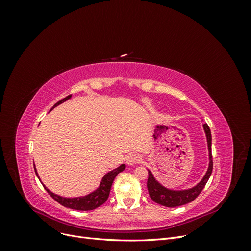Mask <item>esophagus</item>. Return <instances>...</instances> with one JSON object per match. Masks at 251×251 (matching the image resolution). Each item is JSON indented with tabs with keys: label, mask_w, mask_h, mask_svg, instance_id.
I'll return each mask as SVG.
<instances>
[{
	"label": "esophagus",
	"mask_w": 251,
	"mask_h": 251,
	"mask_svg": "<svg viewBox=\"0 0 251 251\" xmlns=\"http://www.w3.org/2000/svg\"><path fill=\"white\" fill-rule=\"evenodd\" d=\"M140 161H141V158L137 154H131V155H128L126 158V163L128 165H135V164L139 163Z\"/></svg>",
	"instance_id": "34e87169"
}]
</instances>
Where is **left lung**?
I'll return each mask as SVG.
<instances>
[{"mask_svg":"<svg viewBox=\"0 0 251 251\" xmlns=\"http://www.w3.org/2000/svg\"><path fill=\"white\" fill-rule=\"evenodd\" d=\"M203 130L206 136L207 149H208V168L203 178L194 185L193 187L185 188V189H172L165 187L159 182L150 170L149 171V179H148V189L151 199L154 202L163 205L166 207H176L181 206V205L187 204L194 201L199 194L202 192L205 184L210 177L212 172V157H211V133L208 126L205 124L203 125Z\"/></svg>","mask_w":251,"mask_h":251,"instance_id":"left-lung-1","label":"left lung"}]
</instances>
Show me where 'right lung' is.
Wrapping results in <instances>:
<instances>
[{
  "instance_id": "obj_1",
  "label": "right lung",
  "mask_w": 251,
  "mask_h": 251,
  "mask_svg": "<svg viewBox=\"0 0 251 251\" xmlns=\"http://www.w3.org/2000/svg\"><path fill=\"white\" fill-rule=\"evenodd\" d=\"M71 96L72 95L67 96L66 98H64V100L56 102L54 105H53L51 110H53L55 107H57V105H59L60 103H63V102L67 101L68 100H70ZM33 166H34V171H35L36 176L41 181V178L39 176V174H37V171H36L34 163H33ZM125 169H126V164L125 163L120 164L118 168L114 169L113 171H110L104 175V176L101 179V181H100V186H98L95 189V191H93L92 193H90L86 196L74 197V198H67V197H62V196L52 193L50 189H48L46 186H45V184L43 183L42 181L41 182H42L43 186L45 187V189H46V191L48 192V194L52 197V198L54 199L55 201H57L59 204H62L63 206L68 207V208H72V209H76V210H92V209L100 207V205H102L105 201H107V199L109 198L111 186H112L114 179H115L117 175L120 172H123Z\"/></svg>"
}]
</instances>
